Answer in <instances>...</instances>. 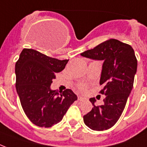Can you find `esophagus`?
I'll return each instance as SVG.
<instances>
[{
    "label": "esophagus",
    "instance_id": "1",
    "mask_svg": "<svg viewBox=\"0 0 147 147\" xmlns=\"http://www.w3.org/2000/svg\"><path fill=\"white\" fill-rule=\"evenodd\" d=\"M77 99H78V100H80V101H84L85 100H86V98H85V97H83V96H77Z\"/></svg>",
    "mask_w": 147,
    "mask_h": 147
}]
</instances>
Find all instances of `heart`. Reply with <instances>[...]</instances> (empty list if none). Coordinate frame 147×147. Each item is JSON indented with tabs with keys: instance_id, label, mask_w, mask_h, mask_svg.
<instances>
[{
	"instance_id": "1",
	"label": "heart",
	"mask_w": 147,
	"mask_h": 147,
	"mask_svg": "<svg viewBox=\"0 0 147 147\" xmlns=\"http://www.w3.org/2000/svg\"><path fill=\"white\" fill-rule=\"evenodd\" d=\"M80 89L81 90H85V86H84V85L80 86Z\"/></svg>"
}]
</instances>
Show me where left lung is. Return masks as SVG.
<instances>
[{"instance_id": "1", "label": "left lung", "mask_w": 147, "mask_h": 147, "mask_svg": "<svg viewBox=\"0 0 147 147\" xmlns=\"http://www.w3.org/2000/svg\"><path fill=\"white\" fill-rule=\"evenodd\" d=\"M80 55L103 61L100 80L103 88L100 93L106 96L101 106H95L94 97L90 99L94 107L84 116V123L93 130L110 129L122 114L133 89L137 69L134 49L118 40L110 39Z\"/></svg>"}]
</instances>
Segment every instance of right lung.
Returning <instances> with one entry per match:
<instances>
[{"label": "right lung", "mask_w": 147, "mask_h": 147, "mask_svg": "<svg viewBox=\"0 0 147 147\" xmlns=\"http://www.w3.org/2000/svg\"><path fill=\"white\" fill-rule=\"evenodd\" d=\"M68 61L24 48L16 62V90L20 103L28 119L38 127L47 128L58 123L77 100L70 89L61 94L51 89L57 73L65 68Z\"/></svg>", "instance_id": "add662e5"}]
</instances>
